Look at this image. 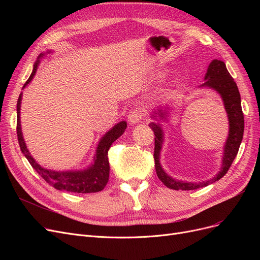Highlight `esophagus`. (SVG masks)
I'll return each mask as SVG.
<instances>
[{
    "label": "esophagus",
    "instance_id": "1",
    "mask_svg": "<svg viewBox=\"0 0 260 260\" xmlns=\"http://www.w3.org/2000/svg\"><path fill=\"white\" fill-rule=\"evenodd\" d=\"M144 117V111L140 107H134L131 109V112L127 116V120L131 124H137L139 123L142 118Z\"/></svg>",
    "mask_w": 260,
    "mask_h": 260
}]
</instances>
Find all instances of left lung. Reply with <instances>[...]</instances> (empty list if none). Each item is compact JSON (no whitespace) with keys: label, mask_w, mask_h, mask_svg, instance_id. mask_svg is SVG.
I'll list each match as a JSON object with an SVG mask.
<instances>
[{"label":"left lung","mask_w":260,"mask_h":260,"mask_svg":"<svg viewBox=\"0 0 260 260\" xmlns=\"http://www.w3.org/2000/svg\"><path fill=\"white\" fill-rule=\"evenodd\" d=\"M206 82L201 86L210 87L216 90L220 94L222 98L224 108L228 114L229 118V137L225 141L224 148H223V157H222V166L220 171L214 177V178L202 181V182H185L176 180L169 176L165 170L162 169L160 165V152L162 148V143L165 140V134L161 127L159 122H151L149 123V127H151L155 134V152H154V159H155V168L158 178L163 182L166 186L176 190H189V189H196L199 187L207 186L213 182H216L228 173L230 167L233 163L240 143L243 137V129H244V119L243 113L241 108V100H240V93L238 87L235 83L234 79L231 77L230 73L226 70V66L224 62L220 60H213L209 67L208 72L204 77ZM169 116V109L168 106H160L158 107V111L154 112L152 118L156 121L159 120H167Z\"/></svg>","instance_id":"left-lung-1"}]
</instances>
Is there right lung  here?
Returning a JSON list of instances; mask_svg holds the SVG:
<instances>
[{
  "label": "right lung",
  "instance_id": "obj_1",
  "mask_svg": "<svg viewBox=\"0 0 260 260\" xmlns=\"http://www.w3.org/2000/svg\"><path fill=\"white\" fill-rule=\"evenodd\" d=\"M44 56V53H41L38 60L34 65V70L24 84L23 88L29 83L36 75L38 66L40 63V59ZM21 101H22V92L19 95L18 104H17V134L18 140L21 147V151L24 156L29 161L34 170L42 177V178L51 186L60 190H67L72 193H97L102 190L108 182L109 178V162H108V149L111 145L124 133L127 124L125 121H121L111 129L108 131L103 137L101 138L95 155L93 158V163L83 171H68V172H56L46 170L41 167L36 162V160L31 157L25 141L23 139L22 129H21V120H20V109H21Z\"/></svg>",
  "mask_w": 260,
  "mask_h": 260
}]
</instances>
